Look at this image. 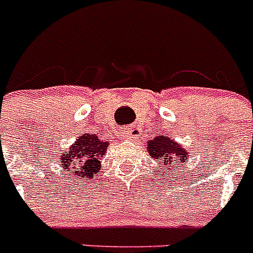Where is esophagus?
Returning <instances> with one entry per match:
<instances>
[{
	"instance_id": "1",
	"label": "esophagus",
	"mask_w": 253,
	"mask_h": 253,
	"mask_svg": "<svg viewBox=\"0 0 253 253\" xmlns=\"http://www.w3.org/2000/svg\"><path fill=\"white\" fill-rule=\"evenodd\" d=\"M120 135L124 139H133V138H135V129L133 126H125L120 131Z\"/></svg>"
}]
</instances>
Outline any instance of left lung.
Segmentation results:
<instances>
[{
  "label": "left lung",
  "mask_w": 253,
  "mask_h": 253,
  "mask_svg": "<svg viewBox=\"0 0 253 253\" xmlns=\"http://www.w3.org/2000/svg\"><path fill=\"white\" fill-rule=\"evenodd\" d=\"M148 154L156 162H158V169H165L171 176V172L175 173V169H184V163L189 160V149L185 148L181 143L176 142L171 137L163 134L154 137L147 142ZM163 160V163L160 161ZM163 173V172H162Z\"/></svg>",
  "instance_id": "left-lung-1"
}]
</instances>
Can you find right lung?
<instances>
[{"mask_svg":"<svg viewBox=\"0 0 253 253\" xmlns=\"http://www.w3.org/2000/svg\"><path fill=\"white\" fill-rule=\"evenodd\" d=\"M109 147V142L96 134L84 133L60 153L59 166L62 171L71 173L75 180H93L101 169V158Z\"/></svg>","mask_w":253,"mask_h":253,"instance_id":"right-lung-1","label":"right lung"}]
</instances>
